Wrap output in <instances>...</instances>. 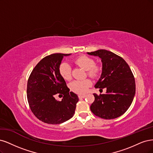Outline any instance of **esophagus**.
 Masks as SVG:
<instances>
[{"label": "esophagus", "instance_id": "esophagus-1", "mask_svg": "<svg viewBox=\"0 0 153 153\" xmlns=\"http://www.w3.org/2000/svg\"><path fill=\"white\" fill-rule=\"evenodd\" d=\"M79 98H85L86 95H79L78 96Z\"/></svg>", "mask_w": 153, "mask_h": 153}]
</instances>
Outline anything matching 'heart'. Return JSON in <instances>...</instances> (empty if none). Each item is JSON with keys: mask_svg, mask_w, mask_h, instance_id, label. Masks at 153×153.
Masks as SVG:
<instances>
[{"mask_svg": "<svg viewBox=\"0 0 153 153\" xmlns=\"http://www.w3.org/2000/svg\"><path fill=\"white\" fill-rule=\"evenodd\" d=\"M74 62L76 65L86 71L88 75L90 77H95L99 73V68L95 65V61L90 57L86 56H79L74 60ZM59 72L61 76L65 80L69 81L71 79L72 68L68 62H65L60 64L59 67ZM91 85V81L89 79H86L84 80L74 81L70 84L69 86L72 92L77 94L82 95L87 92L88 88L90 87Z\"/></svg>", "mask_w": 153, "mask_h": 153, "instance_id": "b5f03b06", "label": "heart"}]
</instances>
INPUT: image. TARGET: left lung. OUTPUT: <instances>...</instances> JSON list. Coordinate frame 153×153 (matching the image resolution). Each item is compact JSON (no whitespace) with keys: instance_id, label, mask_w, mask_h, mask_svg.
I'll use <instances>...</instances> for the list:
<instances>
[{"instance_id":"left-lung-1","label":"left lung","mask_w":153,"mask_h":153,"mask_svg":"<svg viewBox=\"0 0 153 153\" xmlns=\"http://www.w3.org/2000/svg\"><path fill=\"white\" fill-rule=\"evenodd\" d=\"M87 54L101 59L102 74L95 87L107 89L105 94L93 93L91 112L105 120L121 116L128 109L135 94V81L129 65L121 56L105 50Z\"/></svg>"}]
</instances>
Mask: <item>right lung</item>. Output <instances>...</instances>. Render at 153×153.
<instances>
[{"instance_id":"1","label":"right lung","mask_w":153,"mask_h":153,"mask_svg":"<svg viewBox=\"0 0 153 153\" xmlns=\"http://www.w3.org/2000/svg\"><path fill=\"white\" fill-rule=\"evenodd\" d=\"M71 54L55 53L42 58L33 68L27 82V99L32 112L48 124L65 122L74 116L79 98L70 91L59 72L63 56ZM64 95L62 101L54 97Z\"/></svg>"}]
</instances>
